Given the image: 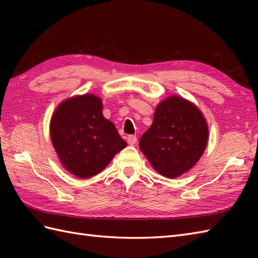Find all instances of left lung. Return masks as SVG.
<instances>
[{
	"label": "left lung",
	"instance_id": "8db88e82",
	"mask_svg": "<svg viewBox=\"0 0 258 258\" xmlns=\"http://www.w3.org/2000/svg\"><path fill=\"white\" fill-rule=\"evenodd\" d=\"M50 136L64 168L80 178L101 173L127 146L115 125L104 117L101 98L91 93L58 104L51 118Z\"/></svg>",
	"mask_w": 258,
	"mask_h": 258
}]
</instances>
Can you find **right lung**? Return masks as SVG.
<instances>
[{
    "mask_svg": "<svg viewBox=\"0 0 258 258\" xmlns=\"http://www.w3.org/2000/svg\"><path fill=\"white\" fill-rule=\"evenodd\" d=\"M207 142L208 126L199 107L172 95L158 103L153 124L140 140V149L158 174L175 178L199 162Z\"/></svg>",
    "mask_w": 258,
    "mask_h": 258,
    "instance_id": "right-lung-1",
    "label": "right lung"
}]
</instances>
